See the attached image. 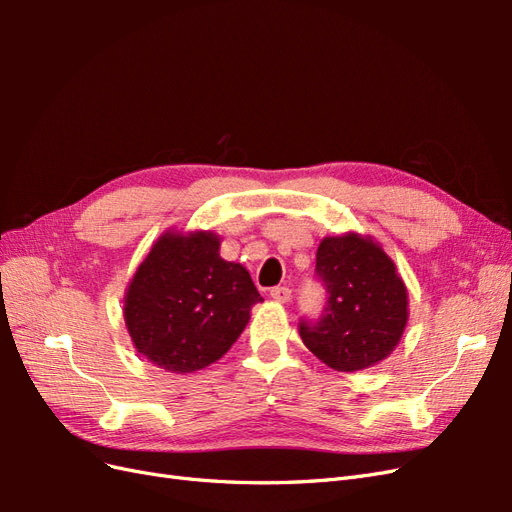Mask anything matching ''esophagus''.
Segmentation results:
<instances>
[{"label":"esophagus","instance_id":"esophagus-1","mask_svg":"<svg viewBox=\"0 0 512 512\" xmlns=\"http://www.w3.org/2000/svg\"><path fill=\"white\" fill-rule=\"evenodd\" d=\"M271 297L277 301V303H288L292 299V290L288 286H277L271 290Z\"/></svg>","mask_w":512,"mask_h":512}]
</instances>
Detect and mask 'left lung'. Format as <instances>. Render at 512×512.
<instances>
[{
  "label": "left lung",
  "instance_id": "obj_1",
  "mask_svg": "<svg viewBox=\"0 0 512 512\" xmlns=\"http://www.w3.org/2000/svg\"><path fill=\"white\" fill-rule=\"evenodd\" d=\"M316 275L327 303L316 322H299L303 344L337 371H359L386 359L408 322V290L395 262L371 237L348 232L320 241Z\"/></svg>",
  "mask_w": 512,
  "mask_h": 512
}]
</instances>
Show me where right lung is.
<instances>
[{
    "label": "right lung",
    "instance_id": "obj_1",
    "mask_svg": "<svg viewBox=\"0 0 512 512\" xmlns=\"http://www.w3.org/2000/svg\"><path fill=\"white\" fill-rule=\"evenodd\" d=\"M262 301L250 273L220 256L213 232H164L138 265L123 303L136 350L173 374H190L230 350Z\"/></svg>",
    "mask_w": 512,
    "mask_h": 512
}]
</instances>
